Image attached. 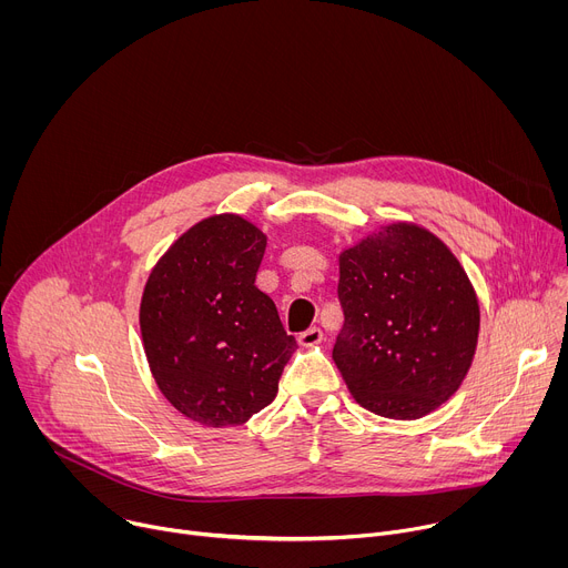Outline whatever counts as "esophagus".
Returning <instances> with one entry per match:
<instances>
[{
    "mask_svg": "<svg viewBox=\"0 0 568 568\" xmlns=\"http://www.w3.org/2000/svg\"><path fill=\"white\" fill-rule=\"evenodd\" d=\"M321 342H323V333L318 328H310V331L298 335V344L305 346V348H312V346H316Z\"/></svg>",
    "mask_w": 568,
    "mask_h": 568,
    "instance_id": "obj_1",
    "label": "esophagus"
}]
</instances>
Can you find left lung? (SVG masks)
Returning <instances> with one entry per match:
<instances>
[{
    "label": "left lung",
    "mask_w": 568,
    "mask_h": 568,
    "mask_svg": "<svg viewBox=\"0 0 568 568\" xmlns=\"http://www.w3.org/2000/svg\"><path fill=\"white\" fill-rule=\"evenodd\" d=\"M344 328L333 359L364 409L390 420L436 412L463 384L480 307L460 261L416 222H388L339 252Z\"/></svg>",
    "instance_id": "8db88e82"
}]
</instances>
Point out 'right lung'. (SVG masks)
I'll list each match as a JSON object with an SVG mask.
<instances>
[{"label":"right lung","instance_id":"right-lung-1","mask_svg":"<svg viewBox=\"0 0 568 568\" xmlns=\"http://www.w3.org/2000/svg\"><path fill=\"white\" fill-rule=\"evenodd\" d=\"M267 233L237 213L186 229L141 294L139 326L164 397L204 427L245 425L276 397L296 339L256 287Z\"/></svg>","mask_w":568,"mask_h":568}]
</instances>
